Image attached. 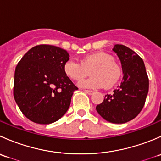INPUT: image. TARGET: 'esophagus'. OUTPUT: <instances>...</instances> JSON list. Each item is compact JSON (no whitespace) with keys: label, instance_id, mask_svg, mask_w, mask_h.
I'll return each mask as SVG.
<instances>
[{"label":"esophagus","instance_id":"esophagus-1","mask_svg":"<svg viewBox=\"0 0 161 161\" xmlns=\"http://www.w3.org/2000/svg\"><path fill=\"white\" fill-rule=\"evenodd\" d=\"M84 92H86L87 94H89V95H92V94L94 93V91H92V90H84Z\"/></svg>","mask_w":161,"mask_h":161}]
</instances>
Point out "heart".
I'll return each instance as SVG.
<instances>
[{"label":"heart","instance_id":"1","mask_svg":"<svg viewBox=\"0 0 161 161\" xmlns=\"http://www.w3.org/2000/svg\"><path fill=\"white\" fill-rule=\"evenodd\" d=\"M63 69L69 79L77 82L83 79L90 70L91 77L79 83V86L84 88H110L118 82L121 75L119 64L114 61L111 55L104 52L90 53L82 58L80 63L68 60L64 62Z\"/></svg>","mask_w":161,"mask_h":161}]
</instances>
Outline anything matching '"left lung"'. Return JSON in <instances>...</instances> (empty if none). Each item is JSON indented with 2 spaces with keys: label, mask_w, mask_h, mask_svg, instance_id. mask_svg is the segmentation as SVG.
<instances>
[{
  "label": "left lung",
  "mask_w": 161,
  "mask_h": 161,
  "mask_svg": "<svg viewBox=\"0 0 161 161\" xmlns=\"http://www.w3.org/2000/svg\"><path fill=\"white\" fill-rule=\"evenodd\" d=\"M113 50L121 63L124 76L121 85L96 108L109 122L123 124L136 118L142 111L149 90V79L142 58L130 48L114 45Z\"/></svg>",
  "instance_id": "1"
}]
</instances>
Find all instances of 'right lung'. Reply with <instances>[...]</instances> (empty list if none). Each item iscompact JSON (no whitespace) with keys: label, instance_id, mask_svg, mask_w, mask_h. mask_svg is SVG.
Wrapping results in <instances>:
<instances>
[{"label":"right lung","instance_id":"1","mask_svg":"<svg viewBox=\"0 0 161 161\" xmlns=\"http://www.w3.org/2000/svg\"><path fill=\"white\" fill-rule=\"evenodd\" d=\"M68 60L69 53L65 50L42 44L31 48L18 63L14 98L30 121L50 124L69 110L78 88L64 72L63 66Z\"/></svg>","mask_w":161,"mask_h":161}]
</instances>
